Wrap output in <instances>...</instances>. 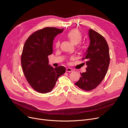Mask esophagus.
<instances>
[{"label":"esophagus","instance_id":"obj_1","mask_svg":"<svg viewBox=\"0 0 128 128\" xmlns=\"http://www.w3.org/2000/svg\"><path fill=\"white\" fill-rule=\"evenodd\" d=\"M72 70H73L71 68H67L66 69V72H72Z\"/></svg>","mask_w":128,"mask_h":128}]
</instances>
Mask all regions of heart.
Instances as JSON below:
<instances>
[{
	"label": "heart",
	"mask_w": 128,
	"mask_h": 128,
	"mask_svg": "<svg viewBox=\"0 0 128 128\" xmlns=\"http://www.w3.org/2000/svg\"><path fill=\"white\" fill-rule=\"evenodd\" d=\"M66 37L68 38L70 42L76 45L81 42L82 40V36L80 32L77 30L74 29L66 34ZM60 43L59 41L56 42V47L58 48L60 46Z\"/></svg>",
	"instance_id": "obj_1"
}]
</instances>
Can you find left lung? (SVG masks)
I'll return each mask as SVG.
<instances>
[{
	"label": "left lung",
	"mask_w": 128,
	"mask_h": 128,
	"mask_svg": "<svg viewBox=\"0 0 128 128\" xmlns=\"http://www.w3.org/2000/svg\"><path fill=\"white\" fill-rule=\"evenodd\" d=\"M90 44L82 59L86 60V72L80 73L81 77L75 84L85 91L98 86L104 78L110 62L109 47L105 38L89 29Z\"/></svg>",
	"instance_id": "1"
}]
</instances>
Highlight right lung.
Instances as JSON below:
<instances>
[{
    "mask_svg": "<svg viewBox=\"0 0 128 128\" xmlns=\"http://www.w3.org/2000/svg\"><path fill=\"white\" fill-rule=\"evenodd\" d=\"M63 30L44 28L33 33L24 44L21 56L23 71L30 86L39 93L51 92L58 79L66 71L62 66L53 68L49 64L48 58L53 52L54 38Z\"/></svg>",
    "mask_w": 128,
    "mask_h": 128,
    "instance_id": "right-lung-1",
    "label": "right lung"
}]
</instances>
